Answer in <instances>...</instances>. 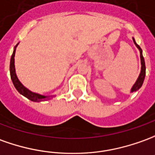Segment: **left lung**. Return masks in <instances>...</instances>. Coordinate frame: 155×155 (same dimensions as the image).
I'll return each instance as SVG.
<instances>
[{"mask_svg": "<svg viewBox=\"0 0 155 155\" xmlns=\"http://www.w3.org/2000/svg\"><path fill=\"white\" fill-rule=\"evenodd\" d=\"M133 40H134V44L136 45V47L138 48L139 49V52H140V59H141V72L139 74V76H138V80L136 81L135 84L133 85V87L131 89V92H135L137 91L138 90L141 88L142 85L143 83V81H144V78H145V74H146V67H145V62H144V59H143V54H142V49L141 48L138 46V44H136L135 42V39L133 38Z\"/></svg>", "mask_w": 155, "mask_h": 155, "instance_id": "left-lung-1", "label": "left lung"}]
</instances>
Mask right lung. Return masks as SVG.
Here are the masks:
<instances>
[{
    "label": "right lung",
    "mask_w": 155,
    "mask_h": 155,
    "mask_svg": "<svg viewBox=\"0 0 155 155\" xmlns=\"http://www.w3.org/2000/svg\"><path fill=\"white\" fill-rule=\"evenodd\" d=\"M18 45V44L15 46L13 50V54L12 55V58H11V62H10V73H11V78H12V81L13 83L15 88L17 89V91L21 94L22 96H24L25 97H27L29 100L32 101H43L48 100L50 98V96H43V95H40L38 93L32 92L31 91H29L28 89L26 88L24 85L21 84L20 81L18 80V78L16 74V70H15V52H16V48Z\"/></svg>",
    "instance_id": "right-lung-1"
}]
</instances>
